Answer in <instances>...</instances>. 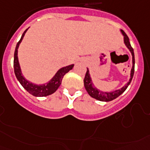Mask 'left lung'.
Instances as JSON below:
<instances>
[{
	"label": "left lung",
	"instance_id": "1",
	"mask_svg": "<svg viewBox=\"0 0 150 150\" xmlns=\"http://www.w3.org/2000/svg\"><path fill=\"white\" fill-rule=\"evenodd\" d=\"M120 31L121 33H122V35H123V37H124L123 39H124L125 45L127 46V47L128 48L129 50L130 51L131 54H132V57H133V67H132V69H131L130 78H129V82L125 84L122 88L119 89V90H114V91H112V92H104V91L98 90L96 87H95L94 84L93 83V81L92 80H91V77H90L89 69L87 68L86 75H85V77H84V80H83L84 86H85V89H86V90L87 91V93H88L89 95H90L91 97L96 99V100H100V101L109 102V101H111V100L117 98L119 96H120L122 93L127 90V88L128 87V86L131 83L132 79H133V74H134V66H135L134 52H133V47H131V44L130 43H129V38L127 37L126 33H125L122 30H120Z\"/></svg>",
	"mask_w": 150,
	"mask_h": 150
}]
</instances>
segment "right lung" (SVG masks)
<instances>
[{"mask_svg": "<svg viewBox=\"0 0 150 150\" xmlns=\"http://www.w3.org/2000/svg\"><path fill=\"white\" fill-rule=\"evenodd\" d=\"M27 30H28V29L23 32L21 36V40L18 41L17 46H16L15 51H14V58H13L14 74H15L16 77H17V79L20 82V83L21 84V86L31 95L34 96H48V95L54 93L56 90H57L58 87L61 84L62 80H63V77H64V75L67 73L69 72L70 70H72L74 65V64H71V65H69V66L60 68V70L56 73L54 77L52 78L51 80L48 83H47L38 85V84H34L26 80L25 78L23 77V75H22L21 69V67H20L19 61H18V57H17V50H18L20 44L21 43L22 40H23V37L25 35Z\"/></svg>", "mask_w": 150, "mask_h": 150, "instance_id": "obj_1", "label": "right lung"}]
</instances>
